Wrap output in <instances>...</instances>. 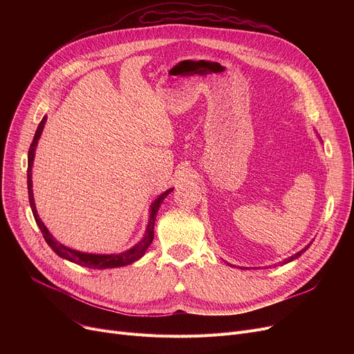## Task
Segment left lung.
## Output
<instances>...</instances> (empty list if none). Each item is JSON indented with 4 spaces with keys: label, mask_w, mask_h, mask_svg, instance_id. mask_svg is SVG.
Wrapping results in <instances>:
<instances>
[{
    "label": "left lung",
    "mask_w": 354,
    "mask_h": 354,
    "mask_svg": "<svg viewBox=\"0 0 354 354\" xmlns=\"http://www.w3.org/2000/svg\"><path fill=\"white\" fill-rule=\"evenodd\" d=\"M308 247H310V244H308V245H307V247H306V248H304V250H301V251H299V252H297V254H295V255H292V257H290V258H288V259H287V261H286V263H290V261H292V259H295V258H299V257H300V255H301V254H303V252H304V251H306V250H307V248H308Z\"/></svg>",
    "instance_id": "1"
}]
</instances>
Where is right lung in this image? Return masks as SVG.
<instances>
[{"label": "right lung", "instance_id": "add662e5", "mask_svg": "<svg viewBox=\"0 0 354 354\" xmlns=\"http://www.w3.org/2000/svg\"><path fill=\"white\" fill-rule=\"evenodd\" d=\"M47 118H43V120L40 122L39 127L35 130V135L32 139V143L28 149V167H27V185H28V199H30V205H31V211L34 215V219L37 222V225H39L46 243L51 247V250L57 254L62 258L68 259L71 263H76L82 267H87V268H93V270H103V268H116V267H123L127 264H132L145 254V251L147 250V247L152 244L153 241V230H155V219L159 211L160 203L163 202V199L169 195L174 189H167L166 192H163L153 203H152V209H151V219H149V224L146 228V234L142 238L140 243L138 245H135L133 248H130L126 252L122 254H110V255H99V254H84V252H79V251H74L70 250L62 244H59L57 241L53 238V235L47 231V228L44 227V224L41 222V219L39 218V214H37L35 205H34V198H32V183H31V166H32V160H34V151H35V146H37V140L40 139V135L43 132V127L46 123Z\"/></svg>", "mask_w": 354, "mask_h": 354}]
</instances>
